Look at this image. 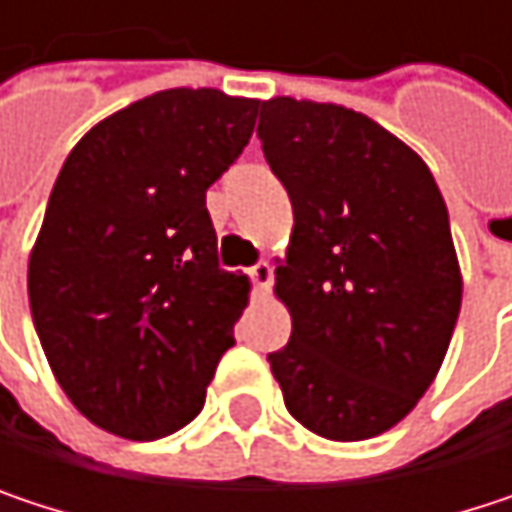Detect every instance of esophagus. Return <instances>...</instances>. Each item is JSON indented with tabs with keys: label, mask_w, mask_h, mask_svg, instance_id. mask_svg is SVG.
I'll return each instance as SVG.
<instances>
[{
	"label": "esophagus",
	"mask_w": 512,
	"mask_h": 512,
	"mask_svg": "<svg viewBox=\"0 0 512 512\" xmlns=\"http://www.w3.org/2000/svg\"><path fill=\"white\" fill-rule=\"evenodd\" d=\"M249 275H252V281L257 284V290H269V284H272V266H269L266 260L255 263V266L249 269Z\"/></svg>",
	"instance_id": "1"
}]
</instances>
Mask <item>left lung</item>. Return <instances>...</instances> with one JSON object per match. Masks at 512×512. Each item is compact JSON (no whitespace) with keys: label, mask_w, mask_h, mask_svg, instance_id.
<instances>
[{"label":"left lung","mask_w":512,"mask_h":512,"mask_svg":"<svg viewBox=\"0 0 512 512\" xmlns=\"http://www.w3.org/2000/svg\"><path fill=\"white\" fill-rule=\"evenodd\" d=\"M257 139L293 204L275 269L293 332L266 356L284 406L323 439L379 436L424 397L460 317L445 198L412 148L335 103L266 100Z\"/></svg>","instance_id":"left-lung-1"}]
</instances>
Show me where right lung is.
Masks as SVG:
<instances>
[{
  "label": "right lung",
  "mask_w": 512,
  "mask_h": 512,
  "mask_svg": "<svg viewBox=\"0 0 512 512\" xmlns=\"http://www.w3.org/2000/svg\"><path fill=\"white\" fill-rule=\"evenodd\" d=\"M257 100L151 94L64 159L29 257V305L52 373L97 427L151 442L204 406L249 278L219 266L207 189L252 139Z\"/></svg>",
  "instance_id": "1"
}]
</instances>
